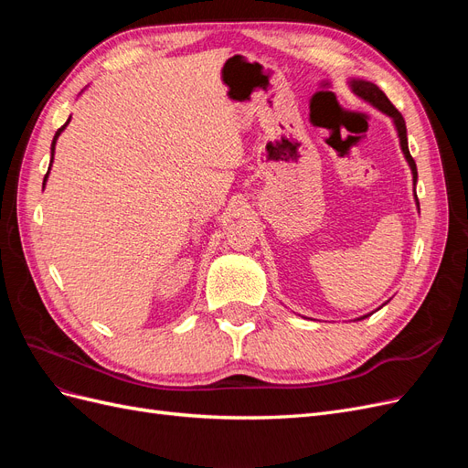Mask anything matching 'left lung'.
Wrapping results in <instances>:
<instances>
[{"label": "left lung", "mask_w": 468, "mask_h": 468, "mask_svg": "<svg viewBox=\"0 0 468 468\" xmlns=\"http://www.w3.org/2000/svg\"><path fill=\"white\" fill-rule=\"evenodd\" d=\"M351 88H353V91H356L359 97H363L365 101H369V103H373L375 107H378L382 112H387L388 117H392V121H394V124H396V131H399V136H400V146H402V152H404V155H406V160H408V164H410V167H412V174H414V186H416V179H418V169H416V162H414V158L412 155H410V150H408V138H406V122H404V117H402V112L396 109L392 103H390V99L382 93L375 83H371V81H363V80H353L351 81ZM363 318H367V316H363Z\"/></svg>", "instance_id": "obj_1"}]
</instances>
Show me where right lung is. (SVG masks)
<instances>
[{"instance_id": "add662e5", "label": "right lung", "mask_w": 468, "mask_h": 468, "mask_svg": "<svg viewBox=\"0 0 468 468\" xmlns=\"http://www.w3.org/2000/svg\"><path fill=\"white\" fill-rule=\"evenodd\" d=\"M68 121H69V119H68ZM68 121H66V124H68ZM66 124H62V126H60V129H58V131H56V134H54V140H52V146H50V150H52V152H54V144H56V138H58V136H60V133H62V131L66 129ZM50 164H52V162H50ZM47 176H48V172H47ZM47 176H45V181H47Z\"/></svg>"}]
</instances>
